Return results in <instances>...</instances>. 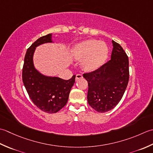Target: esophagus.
<instances>
[{
  "label": "esophagus",
  "mask_w": 153,
  "mask_h": 153,
  "mask_svg": "<svg viewBox=\"0 0 153 153\" xmlns=\"http://www.w3.org/2000/svg\"><path fill=\"white\" fill-rule=\"evenodd\" d=\"M83 76H82V74H77L76 75V80H79V79H82Z\"/></svg>",
  "instance_id": "1"
}]
</instances>
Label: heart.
Instances as JSON below:
<instances>
[{
    "label": "heart",
    "mask_w": 153,
    "mask_h": 153,
    "mask_svg": "<svg viewBox=\"0 0 153 153\" xmlns=\"http://www.w3.org/2000/svg\"><path fill=\"white\" fill-rule=\"evenodd\" d=\"M73 57L82 61L83 68L87 71H94L101 67L108 57V47L102 41L88 39L74 45Z\"/></svg>",
    "instance_id": "1"
}]
</instances>
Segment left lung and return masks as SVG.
<instances>
[{
    "label": "left lung",
    "instance_id": "left-lung-1",
    "mask_svg": "<svg viewBox=\"0 0 153 153\" xmlns=\"http://www.w3.org/2000/svg\"><path fill=\"white\" fill-rule=\"evenodd\" d=\"M112 44L110 60L98 69L83 74L88 84V104L100 113L116 106L129 82L128 57L119 43L112 41Z\"/></svg>",
    "mask_w": 153,
    "mask_h": 153
}]
</instances>
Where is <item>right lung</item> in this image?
Masks as SVG:
<instances>
[{"instance_id":"right-lung-1","label":"right lung","mask_w":153,"mask_h":153,"mask_svg":"<svg viewBox=\"0 0 153 153\" xmlns=\"http://www.w3.org/2000/svg\"><path fill=\"white\" fill-rule=\"evenodd\" d=\"M52 42V33L37 39L27 49L22 69L23 83L30 99L39 109L49 114L56 113L66 105L76 76L73 75L66 80L45 76L34 67L33 57L36 48L43 43Z\"/></svg>"}]
</instances>
